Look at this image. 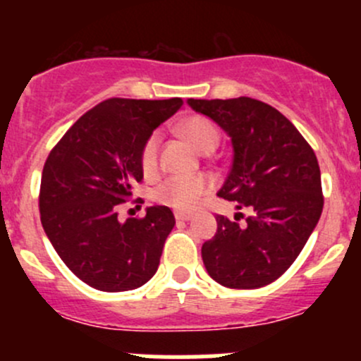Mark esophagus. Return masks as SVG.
<instances>
[{
  "label": "esophagus",
  "mask_w": 361,
  "mask_h": 361,
  "mask_svg": "<svg viewBox=\"0 0 361 361\" xmlns=\"http://www.w3.org/2000/svg\"><path fill=\"white\" fill-rule=\"evenodd\" d=\"M174 218H176V221H188L192 218L190 213H181V211H176L174 213Z\"/></svg>",
  "instance_id": "esophagus-1"
}]
</instances>
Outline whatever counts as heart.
I'll use <instances>...</instances> for the list:
<instances>
[{"label":"heart","mask_w":361,"mask_h":361,"mask_svg":"<svg viewBox=\"0 0 361 361\" xmlns=\"http://www.w3.org/2000/svg\"><path fill=\"white\" fill-rule=\"evenodd\" d=\"M180 133L194 145L197 150L211 152L220 143L218 127L209 118L194 115L180 123ZM159 133L150 134L140 152V166L147 176L157 171L159 164ZM209 192V181L206 176H171L155 188L154 199L164 206L174 207L178 211H190L201 202Z\"/></svg>","instance_id":"obj_1"}]
</instances>
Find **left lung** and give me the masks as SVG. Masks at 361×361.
Listing matches in <instances>:
<instances>
[{
	"mask_svg": "<svg viewBox=\"0 0 361 361\" xmlns=\"http://www.w3.org/2000/svg\"><path fill=\"white\" fill-rule=\"evenodd\" d=\"M231 136V171L218 197L248 207L202 245L211 278L227 288H262L288 271L323 211L322 174L311 145L271 104L251 97L188 99Z\"/></svg>",
	"mask_w": 361,
	"mask_h": 361,
	"instance_id": "left-lung-1",
	"label": "left lung"
}]
</instances>
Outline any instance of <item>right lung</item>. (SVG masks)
<instances>
[{
	"instance_id": "add662e5",
	"label": "right lung",
	"mask_w": 361,
	"mask_h": 361,
	"mask_svg": "<svg viewBox=\"0 0 361 361\" xmlns=\"http://www.w3.org/2000/svg\"><path fill=\"white\" fill-rule=\"evenodd\" d=\"M181 104V97H111L83 113L45 160L42 225L69 271L92 288L126 292L157 272L173 211L152 206L143 218L120 224L118 204L143 180L140 152L147 137Z\"/></svg>"
}]
</instances>
